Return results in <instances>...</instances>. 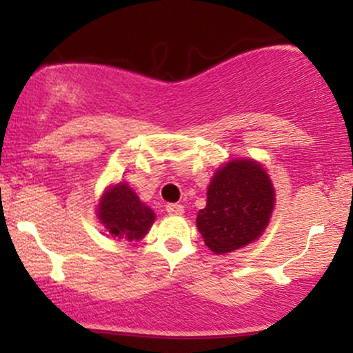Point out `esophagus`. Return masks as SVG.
Listing matches in <instances>:
<instances>
[{
  "instance_id": "1",
  "label": "esophagus",
  "mask_w": 353,
  "mask_h": 353,
  "mask_svg": "<svg viewBox=\"0 0 353 353\" xmlns=\"http://www.w3.org/2000/svg\"><path fill=\"white\" fill-rule=\"evenodd\" d=\"M165 210H168V214H171V216H182V214H184V205L168 204L165 205Z\"/></svg>"
}]
</instances>
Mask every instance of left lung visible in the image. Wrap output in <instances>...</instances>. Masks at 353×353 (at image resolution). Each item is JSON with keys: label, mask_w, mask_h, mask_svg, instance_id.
Wrapping results in <instances>:
<instances>
[{"label": "left lung", "mask_w": 353, "mask_h": 353, "mask_svg": "<svg viewBox=\"0 0 353 353\" xmlns=\"http://www.w3.org/2000/svg\"><path fill=\"white\" fill-rule=\"evenodd\" d=\"M275 194L272 182L255 161H230L219 169L208 189V205L197 212L205 245L228 254L255 241L269 224Z\"/></svg>", "instance_id": "1"}]
</instances>
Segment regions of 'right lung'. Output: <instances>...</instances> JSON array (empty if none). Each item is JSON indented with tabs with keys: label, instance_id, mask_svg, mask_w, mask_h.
I'll list each match as a JSON object with an SVG mask.
<instances>
[{
	"label": "right lung",
	"instance_id": "obj_1",
	"mask_svg": "<svg viewBox=\"0 0 353 353\" xmlns=\"http://www.w3.org/2000/svg\"><path fill=\"white\" fill-rule=\"evenodd\" d=\"M98 217L112 236L125 241L143 239L154 222L152 209L144 205L128 184H116L106 190Z\"/></svg>",
	"mask_w": 353,
	"mask_h": 353
}]
</instances>
